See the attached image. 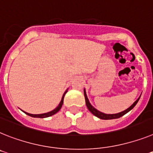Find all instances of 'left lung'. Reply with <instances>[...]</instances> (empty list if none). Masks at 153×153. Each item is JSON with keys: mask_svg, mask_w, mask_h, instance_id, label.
Listing matches in <instances>:
<instances>
[{"mask_svg": "<svg viewBox=\"0 0 153 153\" xmlns=\"http://www.w3.org/2000/svg\"><path fill=\"white\" fill-rule=\"evenodd\" d=\"M83 93H84V97H85L86 105H87V108H88V110H89L90 111H91V113L94 114V115H95L96 117H99L100 119H103V120L116 119V118H119V117H122V116L125 115V114H127L128 112L130 111H131V109H132V108H134L135 105H136L137 103H138V101H139V100L140 99V97H141V96L139 97V98L137 99L135 102L133 103V104H131V106L129 107L128 108H127L126 110L123 111L119 112V113H117V114H105V113H103V112H101V111H99L98 110H97L96 108H94V107L91 105V104L90 103L89 100H88V97H87V93H86L85 89H84Z\"/></svg>", "mask_w": 153, "mask_h": 153, "instance_id": "obj_1", "label": "left lung"}]
</instances>
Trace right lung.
<instances>
[{"label": "right lung", "instance_id": "right-lung-1", "mask_svg": "<svg viewBox=\"0 0 153 153\" xmlns=\"http://www.w3.org/2000/svg\"><path fill=\"white\" fill-rule=\"evenodd\" d=\"M68 91V89L66 90V91H65V93L63 94V95H62V99H61V101L60 103L59 104L58 106L56 107V108H55L54 110L51 111H49L47 112V113H44V114H29V113H28V112H25L24 111L25 113L26 114H28V115L31 116V117H39V118H45V117H50V116L53 115V114H56L57 112L59 111L60 110L61 108H62V104H63V99H64V96H65V94H66V92Z\"/></svg>", "mask_w": 153, "mask_h": 153}]
</instances>
